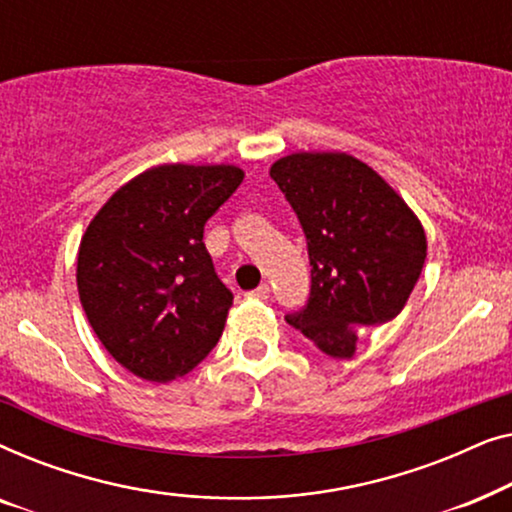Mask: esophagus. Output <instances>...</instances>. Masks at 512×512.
<instances>
[{
    "mask_svg": "<svg viewBox=\"0 0 512 512\" xmlns=\"http://www.w3.org/2000/svg\"><path fill=\"white\" fill-rule=\"evenodd\" d=\"M270 296V286L268 284H261L258 286V289H254V291H249V298H258V300H265Z\"/></svg>",
    "mask_w": 512,
    "mask_h": 512,
    "instance_id": "34e87169",
    "label": "esophagus"
}]
</instances>
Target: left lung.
I'll list each match as a JSON object with an SVG mask.
<instances>
[{"label": "left lung", "instance_id": "8db88e82", "mask_svg": "<svg viewBox=\"0 0 512 512\" xmlns=\"http://www.w3.org/2000/svg\"><path fill=\"white\" fill-rule=\"evenodd\" d=\"M270 177L298 214L312 265L310 303L286 321L331 359H352L363 326L394 319L408 303L426 258L422 221L349 153H291Z\"/></svg>", "mask_w": 512, "mask_h": 512}]
</instances>
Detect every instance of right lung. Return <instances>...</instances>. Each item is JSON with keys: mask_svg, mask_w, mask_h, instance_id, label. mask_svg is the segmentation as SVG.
I'll return each instance as SVG.
<instances>
[{"mask_svg": "<svg viewBox=\"0 0 512 512\" xmlns=\"http://www.w3.org/2000/svg\"><path fill=\"white\" fill-rule=\"evenodd\" d=\"M242 179L237 165H156L88 223L76 258L81 305L132 375L172 382L219 342L233 293L216 277L202 233Z\"/></svg>", "mask_w": 512, "mask_h": 512, "instance_id": "1", "label": "right lung"}]
</instances>
